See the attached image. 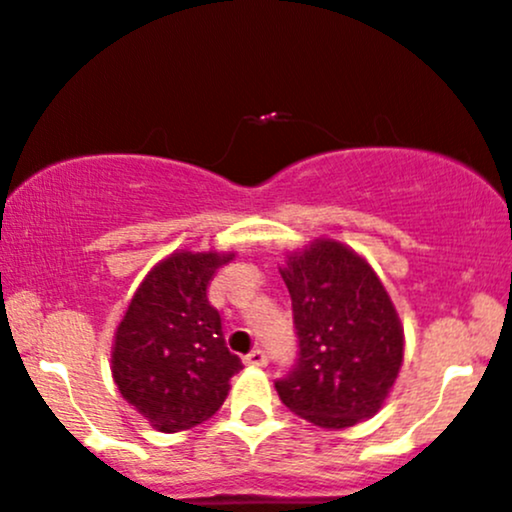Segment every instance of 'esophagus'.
Instances as JSON below:
<instances>
[{
	"label": "esophagus",
	"mask_w": 512,
	"mask_h": 512,
	"mask_svg": "<svg viewBox=\"0 0 512 512\" xmlns=\"http://www.w3.org/2000/svg\"><path fill=\"white\" fill-rule=\"evenodd\" d=\"M244 364L246 366H266L268 364V354L263 352V350H254V352H249L244 357Z\"/></svg>",
	"instance_id": "esophagus-1"
}]
</instances>
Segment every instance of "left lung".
Segmentation results:
<instances>
[{
  "label": "left lung",
  "instance_id": "8db88e82",
  "mask_svg": "<svg viewBox=\"0 0 512 512\" xmlns=\"http://www.w3.org/2000/svg\"><path fill=\"white\" fill-rule=\"evenodd\" d=\"M292 297L299 357L275 381L287 410L347 429L386 402L405 354V333L374 268L350 246L316 239L280 268Z\"/></svg>",
  "mask_w": 512,
  "mask_h": 512
}]
</instances>
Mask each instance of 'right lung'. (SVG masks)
Here are the masks:
<instances>
[{"label": "right lung", "mask_w": 512, "mask_h": 512, "mask_svg": "<svg viewBox=\"0 0 512 512\" xmlns=\"http://www.w3.org/2000/svg\"><path fill=\"white\" fill-rule=\"evenodd\" d=\"M232 256L174 251L143 278L114 333V383L162 434L213 417L242 369V359L227 350L218 309L208 302L215 270Z\"/></svg>", "instance_id": "1"}]
</instances>
